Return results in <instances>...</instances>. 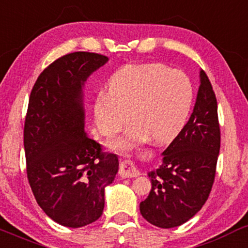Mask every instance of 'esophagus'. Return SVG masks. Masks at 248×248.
<instances>
[{"mask_svg":"<svg viewBox=\"0 0 248 248\" xmlns=\"http://www.w3.org/2000/svg\"><path fill=\"white\" fill-rule=\"evenodd\" d=\"M119 176L123 178H136L139 176V171L131 160H123L119 165Z\"/></svg>","mask_w":248,"mask_h":248,"instance_id":"34e87169","label":"esophagus"}]
</instances>
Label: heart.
Returning <instances> with one entry per match:
<instances>
[{
    "mask_svg": "<svg viewBox=\"0 0 248 248\" xmlns=\"http://www.w3.org/2000/svg\"><path fill=\"white\" fill-rule=\"evenodd\" d=\"M193 91L184 72L160 63L126 64L116 70L107 83V93H98L93 117L101 135L111 137L133 125L126 136L111 146L125 151L152 137L168 143L179 135L190 113Z\"/></svg>",
    "mask_w": 248,
    "mask_h": 248,
    "instance_id": "b5f03b06",
    "label": "heart"
}]
</instances>
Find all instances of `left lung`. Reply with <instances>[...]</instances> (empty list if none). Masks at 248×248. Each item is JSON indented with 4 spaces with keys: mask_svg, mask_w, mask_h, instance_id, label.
Segmentation results:
<instances>
[{
    "mask_svg": "<svg viewBox=\"0 0 248 248\" xmlns=\"http://www.w3.org/2000/svg\"><path fill=\"white\" fill-rule=\"evenodd\" d=\"M220 150L218 105L210 79L200 70L193 112L163 152V163L149 172L152 188L139 205L141 216L160 229L180 226L205 204Z\"/></svg>",
    "mask_w": 248,
    "mask_h": 248,
    "instance_id": "obj_1",
    "label": "left lung"
}]
</instances>
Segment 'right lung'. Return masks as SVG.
I'll use <instances>...</instances> for the list:
<instances>
[{"instance_id":"right-lung-1","label":"right lung","mask_w":248,"mask_h":248,"mask_svg":"<svg viewBox=\"0 0 248 248\" xmlns=\"http://www.w3.org/2000/svg\"><path fill=\"white\" fill-rule=\"evenodd\" d=\"M109 58L94 52L64 55L36 80L24 122L27 176L36 202L62 226L78 229L104 210V188L118 157L102 151L84 131L83 87Z\"/></svg>"}]
</instances>
